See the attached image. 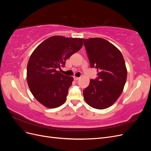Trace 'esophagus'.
<instances>
[{
    "mask_svg": "<svg viewBox=\"0 0 151 151\" xmlns=\"http://www.w3.org/2000/svg\"><path fill=\"white\" fill-rule=\"evenodd\" d=\"M74 79L75 81H77V80H79V77L74 76Z\"/></svg>",
    "mask_w": 151,
    "mask_h": 151,
    "instance_id": "1",
    "label": "esophagus"
}]
</instances>
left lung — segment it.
Instances as JSON below:
<instances>
[{
    "mask_svg": "<svg viewBox=\"0 0 151 151\" xmlns=\"http://www.w3.org/2000/svg\"><path fill=\"white\" fill-rule=\"evenodd\" d=\"M84 45L90 66L96 68L98 76L84 89V99L94 108H107L116 101L124 88L127 77L124 58L119 50L103 38L84 39Z\"/></svg>",
    "mask_w": 151,
    "mask_h": 151,
    "instance_id": "8db88e82",
    "label": "left lung"
}]
</instances>
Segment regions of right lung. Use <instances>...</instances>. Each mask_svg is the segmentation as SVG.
Instances as JSON below:
<instances>
[{
	"instance_id": "add662e5",
	"label": "right lung",
	"mask_w": 151,
	"mask_h": 151,
	"mask_svg": "<svg viewBox=\"0 0 151 151\" xmlns=\"http://www.w3.org/2000/svg\"><path fill=\"white\" fill-rule=\"evenodd\" d=\"M83 41L53 36L32 53L27 66V82L32 94L45 106L55 108L65 103L73 77L57 70L64 67L67 59L82 48Z\"/></svg>"
}]
</instances>
